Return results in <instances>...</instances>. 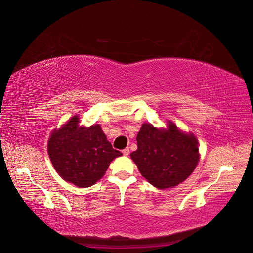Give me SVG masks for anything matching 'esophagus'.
<instances>
[{"label": "esophagus", "instance_id": "1", "mask_svg": "<svg viewBox=\"0 0 253 253\" xmlns=\"http://www.w3.org/2000/svg\"><path fill=\"white\" fill-rule=\"evenodd\" d=\"M122 153H123V154H124L125 156H127V155L129 154V149H128V148L124 149V150H123V151H122Z\"/></svg>", "mask_w": 253, "mask_h": 253}]
</instances>
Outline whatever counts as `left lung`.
Returning a JSON list of instances; mask_svg holds the SVG:
<instances>
[{
    "mask_svg": "<svg viewBox=\"0 0 253 253\" xmlns=\"http://www.w3.org/2000/svg\"><path fill=\"white\" fill-rule=\"evenodd\" d=\"M138 149L130 154L141 174L158 189L183 182L198 163V144L193 134H185L169 123L167 130L143 124L137 136Z\"/></svg>",
    "mask_w": 253,
    "mask_h": 253,
    "instance_id": "left-lung-1",
    "label": "left lung"
}]
</instances>
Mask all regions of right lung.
Instances as JSON below:
<instances>
[{
  "instance_id": "add662e5",
  "label": "right lung",
  "mask_w": 253,
  "mask_h": 253,
  "mask_svg": "<svg viewBox=\"0 0 253 253\" xmlns=\"http://www.w3.org/2000/svg\"><path fill=\"white\" fill-rule=\"evenodd\" d=\"M48 155L60 177L79 187L93 185L103 177L110 163L121 156L107 140L101 127H79L74 116L48 141Z\"/></svg>"
}]
</instances>
